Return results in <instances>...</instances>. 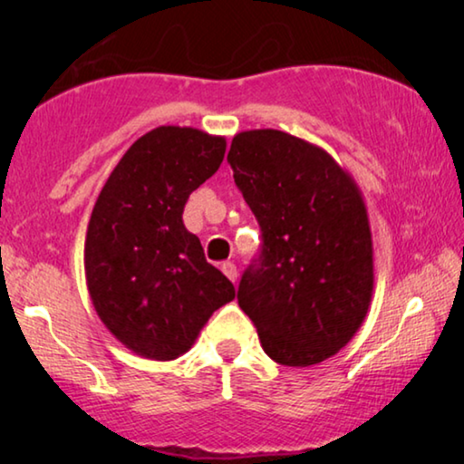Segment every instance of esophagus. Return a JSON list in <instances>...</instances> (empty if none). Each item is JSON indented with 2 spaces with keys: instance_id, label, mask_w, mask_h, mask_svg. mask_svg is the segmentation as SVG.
Masks as SVG:
<instances>
[{
  "instance_id": "esophagus-1",
  "label": "esophagus",
  "mask_w": 464,
  "mask_h": 464,
  "mask_svg": "<svg viewBox=\"0 0 464 464\" xmlns=\"http://www.w3.org/2000/svg\"><path fill=\"white\" fill-rule=\"evenodd\" d=\"M221 272H224V275L230 278V281L234 283L238 278V270H237V266H234L232 262H224L221 264Z\"/></svg>"
}]
</instances>
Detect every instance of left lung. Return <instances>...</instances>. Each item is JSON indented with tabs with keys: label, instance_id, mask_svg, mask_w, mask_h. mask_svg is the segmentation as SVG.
<instances>
[{
	"label": "left lung",
	"instance_id": "left-lung-1",
	"mask_svg": "<svg viewBox=\"0 0 464 464\" xmlns=\"http://www.w3.org/2000/svg\"><path fill=\"white\" fill-rule=\"evenodd\" d=\"M227 162L262 230L238 306L276 363H321L346 346L372 300V232L359 188L327 151L283 130L238 132Z\"/></svg>",
	"mask_w": 464,
	"mask_h": 464
}]
</instances>
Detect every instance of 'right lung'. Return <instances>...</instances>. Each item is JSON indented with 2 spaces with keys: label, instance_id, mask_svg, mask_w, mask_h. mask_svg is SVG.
Listing matches in <instances>:
<instances>
[{
  "label": "right lung",
  "instance_id": "obj_1",
  "mask_svg": "<svg viewBox=\"0 0 464 464\" xmlns=\"http://www.w3.org/2000/svg\"><path fill=\"white\" fill-rule=\"evenodd\" d=\"M224 154V137L160 126L130 145L94 202L88 291L105 327L141 357L177 359L237 295L181 219L189 194Z\"/></svg>",
  "mask_w": 464,
  "mask_h": 464
}]
</instances>
